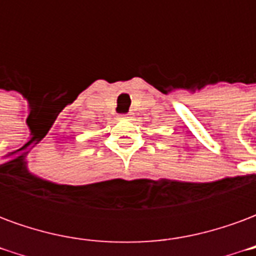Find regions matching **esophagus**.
I'll use <instances>...</instances> for the list:
<instances>
[{
  "mask_svg": "<svg viewBox=\"0 0 256 256\" xmlns=\"http://www.w3.org/2000/svg\"><path fill=\"white\" fill-rule=\"evenodd\" d=\"M122 118H128V115H123Z\"/></svg>",
  "mask_w": 256,
  "mask_h": 256,
  "instance_id": "34e87169",
  "label": "esophagus"
}]
</instances>
